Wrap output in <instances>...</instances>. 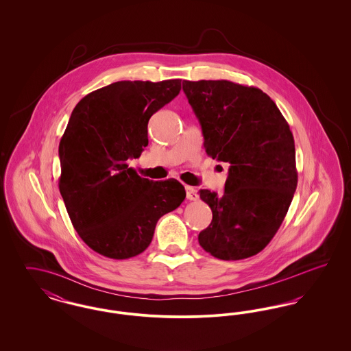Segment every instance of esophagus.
<instances>
[{"label":"esophagus","instance_id":"obj_1","mask_svg":"<svg viewBox=\"0 0 351 351\" xmlns=\"http://www.w3.org/2000/svg\"><path fill=\"white\" fill-rule=\"evenodd\" d=\"M185 191H186V199H188V200L195 201L199 199L197 191H196L193 186H189V185H186V186H185Z\"/></svg>","mask_w":351,"mask_h":351}]
</instances>
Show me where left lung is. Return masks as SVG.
Wrapping results in <instances>:
<instances>
[{"label":"left lung","instance_id":"left-lung-1","mask_svg":"<svg viewBox=\"0 0 351 351\" xmlns=\"http://www.w3.org/2000/svg\"><path fill=\"white\" fill-rule=\"evenodd\" d=\"M209 156L229 165L222 196L201 189L213 213L201 247L222 261L263 250L280 228L298 186L295 141L276 104L254 86L184 80Z\"/></svg>","mask_w":351,"mask_h":351}]
</instances>
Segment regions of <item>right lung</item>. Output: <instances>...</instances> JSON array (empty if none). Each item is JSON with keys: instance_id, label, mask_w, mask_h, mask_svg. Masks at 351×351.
<instances>
[{"instance_id": "right-lung-1", "label": "right lung", "mask_w": 351, "mask_h": 351, "mask_svg": "<svg viewBox=\"0 0 351 351\" xmlns=\"http://www.w3.org/2000/svg\"><path fill=\"white\" fill-rule=\"evenodd\" d=\"M182 80L117 82L79 101L59 143V191L84 242L104 256L146 250L158 219L185 199L176 179L154 182L128 166L149 145L147 123Z\"/></svg>"}]
</instances>
